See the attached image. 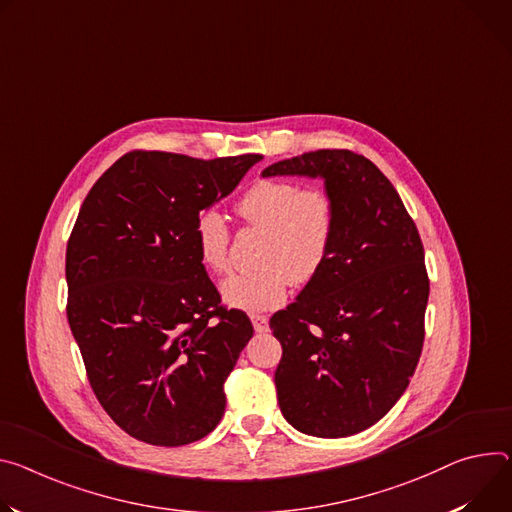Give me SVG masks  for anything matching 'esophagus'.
<instances>
[{
    "mask_svg": "<svg viewBox=\"0 0 512 512\" xmlns=\"http://www.w3.org/2000/svg\"><path fill=\"white\" fill-rule=\"evenodd\" d=\"M251 322H253V329H255L257 333H267V331H269V320H267V316H263V314H251Z\"/></svg>",
    "mask_w": 512,
    "mask_h": 512,
    "instance_id": "obj_1",
    "label": "esophagus"
}]
</instances>
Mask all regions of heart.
I'll use <instances>...</instances> for the list:
<instances>
[{"label": "heart", "mask_w": 512, "mask_h": 512, "mask_svg": "<svg viewBox=\"0 0 512 512\" xmlns=\"http://www.w3.org/2000/svg\"><path fill=\"white\" fill-rule=\"evenodd\" d=\"M237 210L249 224L267 230L257 269L230 273L220 284L222 300L239 310L259 312L282 304L292 280L308 284L327 263L337 228L331 196L304 190L296 181L263 179L241 196ZM200 261L222 273L230 261V228L222 212L208 208L194 224Z\"/></svg>", "instance_id": "b5f03b06"}]
</instances>
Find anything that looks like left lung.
Here are the masks:
<instances>
[{
  "mask_svg": "<svg viewBox=\"0 0 512 512\" xmlns=\"http://www.w3.org/2000/svg\"><path fill=\"white\" fill-rule=\"evenodd\" d=\"M261 175L320 177L337 212L327 263L269 320L284 349L277 402L300 433H361L400 400L423 351L429 277L421 237L394 185L363 155L322 149Z\"/></svg>",
  "mask_w": 512,
  "mask_h": 512,
  "instance_id": "left-lung-1",
  "label": "left lung"
}]
</instances>
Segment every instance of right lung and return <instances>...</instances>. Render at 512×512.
Returning <instances> with one entry per match:
<instances>
[{
	"instance_id": "obj_1",
	"label": "right lung",
	"mask_w": 512,
	"mask_h": 512,
	"mask_svg": "<svg viewBox=\"0 0 512 512\" xmlns=\"http://www.w3.org/2000/svg\"><path fill=\"white\" fill-rule=\"evenodd\" d=\"M261 159L132 151L83 200L65 263L69 327L96 398L138 441L188 445L224 414L253 324L220 306L194 224Z\"/></svg>"
}]
</instances>
